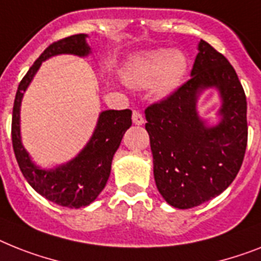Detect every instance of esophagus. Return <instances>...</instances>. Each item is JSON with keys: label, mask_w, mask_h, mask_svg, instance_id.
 Wrapping results in <instances>:
<instances>
[{"label": "esophagus", "mask_w": 261, "mask_h": 261, "mask_svg": "<svg viewBox=\"0 0 261 261\" xmlns=\"http://www.w3.org/2000/svg\"><path fill=\"white\" fill-rule=\"evenodd\" d=\"M132 120H133V122H135L136 125H143L144 121H145V120H144V116L141 115L140 112H136V111L133 112Z\"/></svg>", "instance_id": "1"}]
</instances>
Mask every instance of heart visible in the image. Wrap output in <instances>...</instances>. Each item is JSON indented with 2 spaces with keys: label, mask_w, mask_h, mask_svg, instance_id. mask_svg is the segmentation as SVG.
I'll return each instance as SVG.
<instances>
[{
  "label": "heart",
  "mask_w": 261,
  "mask_h": 261,
  "mask_svg": "<svg viewBox=\"0 0 261 261\" xmlns=\"http://www.w3.org/2000/svg\"><path fill=\"white\" fill-rule=\"evenodd\" d=\"M187 58L181 51L167 49L136 56L125 68L124 76L133 87H150L156 98H165L182 83L187 73Z\"/></svg>",
  "instance_id": "obj_1"
}]
</instances>
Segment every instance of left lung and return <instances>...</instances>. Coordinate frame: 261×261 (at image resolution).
<instances>
[{
  "label": "left lung",
  "instance_id": "left-lung-1",
  "mask_svg": "<svg viewBox=\"0 0 261 261\" xmlns=\"http://www.w3.org/2000/svg\"><path fill=\"white\" fill-rule=\"evenodd\" d=\"M191 80L165 100L145 109L157 189L169 205L188 210L231 185L243 164L248 140L247 98L233 66L200 41ZM216 87L221 122L208 127L195 109L198 94Z\"/></svg>",
  "mask_w": 261,
  "mask_h": 261
}]
</instances>
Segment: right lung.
<instances>
[{"mask_svg":"<svg viewBox=\"0 0 261 261\" xmlns=\"http://www.w3.org/2000/svg\"><path fill=\"white\" fill-rule=\"evenodd\" d=\"M87 34H74L58 40L45 49L30 66L17 89L12 117V143L18 167L30 187L49 201L68 208H81L93 203L105 188L111 174L112 160L122 136L132 125V111H104L100 113L89 143L73 160L55 169H41L30 160L19 132V111L23 92L45 60L57 55L85 57L90 53Z\"/></svg>","mask_w":261,"mask_h":261,"instance_id":"right-lung-1","label":"right lung"}]
</instances>
